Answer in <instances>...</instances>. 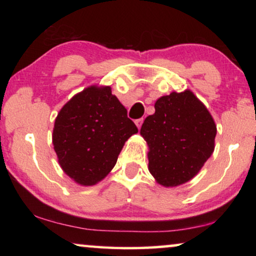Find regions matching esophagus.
Masks as SVG:
<instances>
[{"label":"esophagus","instance_id":"esophagus-1","mask_svg":"<svg viewBox=\"0 0 256 256\" xmlns=\"http://www.w3.org/2000/svg\"><path fill=\"white\" fill-rule=\"evenodd\" d=\"M135 124H136V126H138V128L140 129V128H141L142 124H143V118H138V120L135 121Z\"/></svg>","mask_w":256,"mask_h":256}]
</instances>
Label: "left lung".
<instances>
[{"instance_id":"left-lung-1","label":"left lung","mask_w":256,"mask_h":256,"mask_svg":"<svg viewBox=\"0 0 256 256\" xmlns=\"http://www.w3.org/2000/svg\"><path fill=\"white\" fill-rule=\"evenodd\" d=\"M140 132L149 146L150 174L172 188L192 180L210 158L216 127L204 104L186 90L160 96Z\"/></svg>"}]
</instances>
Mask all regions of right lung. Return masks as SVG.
<instances>
[{"label": "right lung", "mask_w": 256, "mask_h": 256, "mask_svg": "<svg viewBox=\"0 0 256 256\" xmlns=\"http://www.w3.org/2000/svg\"><path fill=\"white\" fill-rule=\"evenodd\" d=\"M138 132L110 86H90L64 104L52 143L64 172L80 185H94L116 164L124 142Z\"/></svg>", "instance_id": "right-lung-1"}]
</instances>
